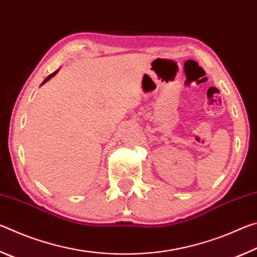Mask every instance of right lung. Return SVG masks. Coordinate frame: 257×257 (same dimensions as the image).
<instances>
[{
	"instance_id": "1",
	"label": "right lung",
	"mask_w": 257,
	"mask_h": 257,
	"mask_svg": "<svg viewBox=\"0 0 257 257\" xmlns=\"http://www.w3.org/2000/svg\"><path fill=\"white\" fill-rule=\"evenodd\" d=\"M58 71H59V70H56V71H54L53 73H51V75H50V76H47V77L45 78V80H44V81H43V84H45V82H46L47 80H50L52 77H53V76H55V75H56V73H58Z\"/></svg>"
}]
</instances>
